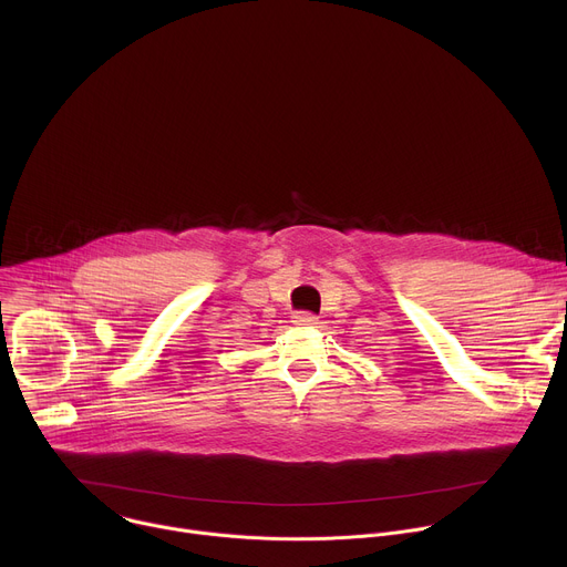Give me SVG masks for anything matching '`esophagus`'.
<instances>
[{"label":"esophagus","mask_w":567,"mask_h":567,"mask_svg":"<svg viewBox=\"0 0 567 567\" xmlns=\"http://www.w3.org/2000/svg\"><path fill=\"white\" fill-rule=\"evenodd\" d=\"M293 322H296V326H316L318 318L311 311H296Z\"/></svg>","instance_id":"obj_1"}]
</instances>
